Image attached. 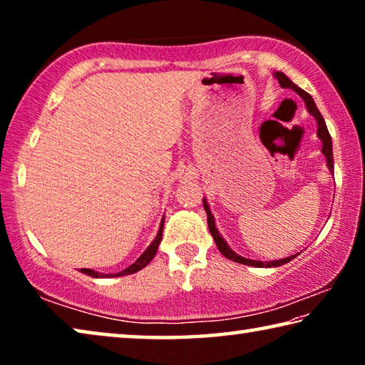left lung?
<instances>
[{
    "mask_svg": "<svg viewBox=\"0 0 365 365\" xmlns=\"http://www.w3.org/2000/svg\"><path fill=\"white\" fill-rule=\"evenodd\" d=\"M274 76H275L277 80H279V83H280L282 88H292L293 91H296V93H298V95L302 98V101H304V104H306L307 113L311 114V115L314 117V119H316V122H317V137L320 138V141H322V154H324L325 159H327V168H329V170L333 174V148H331V137H330V133H329V128H327V125H325V120H324L322 114L319 113L316 103H314V100H312V96L309 95L307 91L301 90L298 85H294V83L292 82V80H289L283 72H275ZM202 205H205V211H206V214H207V227H209V232H211L214 242H215V245H217L219 251H220L222 255H224L227 259H230V261L238 262V264H245V265H251V267H279V265H283V264H287V262H289V261H293V259L299 255V252H298V255H293V256H288V257H283V259H277V261H265V262H262V261H255V259H248V257H243V256L237 255V252H235V251L230 248V246L227 245L225 240L222 238V235L219 233L217 227H215L214 215H212V212H211V207H209V205H207L206 197H202Z\"/></svg>",
    "mask_w": 365,
    "mask_h": 365,
    "instance_id": "left-lung-1",
    "label": "left lung"
}]
</instances>
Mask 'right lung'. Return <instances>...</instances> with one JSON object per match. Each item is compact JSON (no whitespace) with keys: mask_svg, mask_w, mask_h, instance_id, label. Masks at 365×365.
<instances>
[{"mask_svg":"<svg viewBox=\"0 0 365 365\" xmlns=\"http://www.w3.org/2000/svg\"><path fill=\"white\" fill-rule=\"evenodd\" d=\"M163 228H164V217H163V220H160L158 235H156V238L153 240V243L148 246L143 255H141L137 259V261H135L132 265H128V267L123 269L122 272H117V274H100V272L91 270V269H82V272H83V274H86V275H90V277H95V279H103V277H104V279H108V277H122V275L135 274V272H138V270H141L143 267H146V265L153 261V257H154V255H156V251L159 248L160 240H163Z\"/></svg>","mask_w":365,"mask_h":365,"instance_id":"obj_1","label":"right lung"}]
</instances>
